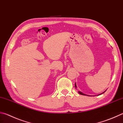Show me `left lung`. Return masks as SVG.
<instances>
[{"mask_svg": "<svg viewBox=\"0 0 123 123\" xmlns=\"http://www.w3.org/2000/svg\"><path fill=\"white\" fill-rule=\"evenodd\" d=\"M75 88H76V87H77V86H76V83H75ZM105 91H105L104 92H105ZM78 92H79V93H80V94H81V95H85V94H84V93H82V92H81V91H78ZM104 92H103V93H102L101 94H102V93H104ZM101 94H100V95H101Z\"/></svg>", "mask_w": 123, "mask_h": 123, "instance_id": "obj_1", "label": "left lung"}]
</instances>
